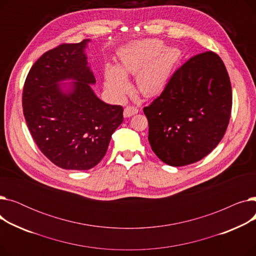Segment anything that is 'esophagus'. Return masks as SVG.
<instances>
[{
  "label": "esophagus",
  "instance_id": "1",
  "mask_svg": "<svg viewBox=\"0 0 256 256\" xmlns=\"http://www.w3.org/2000/svg\"><path fill=\"white\" fill-rule=\"evenodd\" d=\"M139 112V110L137 109L136 106H128L124 108V117H130L132 115H135Z\"/></svg>",
  "mask_w": 256,
  "mask_h": 256
}]
</instances>
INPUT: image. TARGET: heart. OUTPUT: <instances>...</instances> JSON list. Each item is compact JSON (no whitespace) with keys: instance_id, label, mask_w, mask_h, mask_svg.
Listing matches in <instances>:
<instances>
[{"instance_id":"1","label":"heart","mask_w":256,"mask_h":256,"mask_svg":"<svg viewBox=\"0 0 256 256\" xmlns=\"http://www.w3.org/2000/svg\"><path fill=\"white\" fill-rule=\"evenodd\" d=\"M180 59L176 48H164L158 39H143L121 48L119 65L106 64L104 87L116 98L126 96L130 88L126 76H136L139 91L147 98H154L166 88L174 65Z\"/></svg>"}]
</instances>
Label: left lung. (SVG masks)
Returning <instances> with one entry per match:
<instances>
[{
  "instance_id": "8db88e82",
  "label": "left lung",
  "mask_w": 256,
  "mask_h": 256,
  "mask_svg": "<svg viewBox=\"0 0 256 256\" xmlns=\"http://www.w3.org/2000/svg\"><path fill=\"white\" fill-rule=\"evenodd\" d=\"M232 106L230 80L221 58L212 52L191 58L143 109L152 152L174 167L198 162L223 138Z\"/></svg>"
}]
</instances>
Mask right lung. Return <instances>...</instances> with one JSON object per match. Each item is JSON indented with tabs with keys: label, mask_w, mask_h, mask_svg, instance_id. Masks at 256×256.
<instances>
[{
	"label": "right lung",
	"mask_w": 256,
	"mask_h": 256,
	"mask_svg": "<svg viewBox=\"0 0 256 256\" xmlns=\"http://www.w3.org/2000/svg\"><path fill=\"white\" fill-rule=\"evenodd\" d=\"M89 42L44 52L24 86V115L35 143L52 163L67 170L96 166L124 121L122 106L106 104L91 88L96 80L85 52Z\"/></svg>",
	"instance_id": "right-lung-1"
}]
</instances>
